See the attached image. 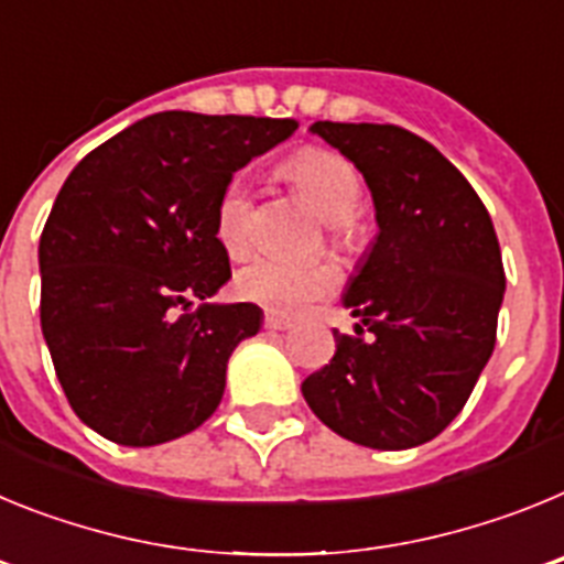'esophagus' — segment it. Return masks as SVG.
<instances>
[{"label":"esophagus","instance_id":"1","mask_svg":"<svg viewBox=\"0 0 564 564\" xmlns=\"http://www.w3.org/2000/svg\"><path fill=\"white\" fill-rule=\"evenodd\" d=\"M291 318H282L279 313H265V330H288Z\"/></svg>","mask_w":564,"mask_h":564}]
</instances>
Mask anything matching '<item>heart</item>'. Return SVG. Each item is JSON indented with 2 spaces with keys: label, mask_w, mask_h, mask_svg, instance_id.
Listing matches in <instances>:
<instances>
[{
  "label": "heart",
  "mask_w": 564,
  "mask_h": 564,
  "mask_svg": "<svg viewBox=\"0 0 564 564\" xmlns=\"http://www.w3.org/2000/svg\"><path fill=\"white\" fill-rule=\"evenodd\" d=\"M288 174L333 226L350 223L361 208V181L356 169L336 152L316 147L302 149L288 163ZM248 217L251 192L242 177H234L214 208V231L231 257H242L248 251ZM336 285L338 273L325 262H285L273 257L251 259L234 276V291L239 299L282 316L302 313L316 299L336 291Z\"/></svg>",
  "instance_id": "obj_1"
}]
</instances>
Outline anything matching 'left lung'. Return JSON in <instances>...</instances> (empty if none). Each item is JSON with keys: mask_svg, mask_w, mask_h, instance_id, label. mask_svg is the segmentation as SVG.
<instances>
[{"mask_svg": "<svg viewBox=\"0 0 564 564\" xmlns=\"http://www.w3.org/2000/svg\"><path fill=\"white\" fill-rule=\"evenodd\" d=\"M370 186L376 242L344 293L356 333L302 381L336 435L398 452L441 435L497 341L506 271L486 206L430 141L392 123L316 121Z\"/></svg>", "mask_w": 564, "mask_h": 564, "instance_id": "1", "label": "left lung"}]
</instances>
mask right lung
<instances>
[{"label":"right lung","instance_id":"obj_1","mask_svg":"<svg viewBox=\"0 0 564 564\" xmlns=\"http://www.w3.org/2000/svg\"><path fill=\"white\" fill-rule=\"evenodd\" d=\"M293 118L158 112L84 158L39 239L42 333L69 406L107 441L158 446L220 406L226 367L257 336L214 208L234 172L291 138ZM194 297L202 307L188 312Z\"/></svg>","mask_w":564,"mask_h":564}]
</instances>
